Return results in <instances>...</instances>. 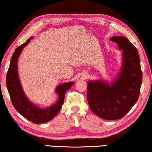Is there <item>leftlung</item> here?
<instances>
[{"label":"left lung","mask_w":152,"mask_h":152,"mask_svg":"<svg viewBox=\"0 0 152 152\" xmlns=\"http://www.w3.org/2000/svg\"><path fill=\"white\" fill-rule=\"evenodd\" d=\"M122 50V66L115 80L87 82V99L91 110L99 118L114 120L126 115L137 102L142 83V71L137 50L128 39H110Z\"/></svg>","instance_id":"obj_1"}]
</instances>
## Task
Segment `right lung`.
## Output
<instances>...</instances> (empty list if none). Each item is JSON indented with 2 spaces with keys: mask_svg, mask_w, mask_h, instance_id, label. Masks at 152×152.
I'll use <instances>...</instances> for the list:
<instances>
[{
  "mask_svg": "<svg viewBox=\"0 0 152 152\" xmlns=\"http://www.w3.org/2000/svg\"><path fill=\"white\" fill-rule=\"evenodd\" d=\"M31 39H33V37L15 49L7 73L6 83L10 99L15 110L28 121L34 124H42L50 121L59 112L63 104L65 93L74 83L67 82L60 84L56 87L55 91L58 94V99L55 104L49 107L41 108L29 101L21 86L18 77L17 64L23 49L28 45Z\"/></svg>",
  "mask_w": 152,
  "mask_h": 152,
  "instance_id": "obj_1",
  "label": "right lung"
}]
</instances>
